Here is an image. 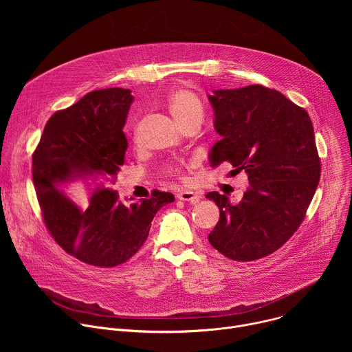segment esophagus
I'll return each instance as SVG.
<instances>
[{"mask_svg": "<svg viewBox=\"0 0 352 352\" xmlns=\"http://www.w3.org/2000/svg\"><path fill=\"white\" fill-rule=\"evenodd\" d=\"M177 197L179 200H184V202H190L192 205L197 204L200 200V195L197 192H193V190H182V192H178L177 193Z\"/></svg>", "mask_w": 352, "mask_h": 352, "instance_id": "34e87169", "label": "esophagus"}]
</instances>
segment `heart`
<instances>
[{
  "label": "heart",
  "instance_id": "heart-1",
  "mask_svg": "<svg viewBox=\"0 0 352 352\" xmlns=\"http://www.w3.org/2000/svg\"><path fill=\"white\" fill-rule=\"evenodd\" d=\"M166 106L174 120L185 126L188 124H199L204 120V109L197 97L186 89L173 90L166 100ZM170 175H179V168L177 166H168L166 168Z\"/></svg>",
  "mask_w": 352,
  "mask_h": 352
}]
</instances>
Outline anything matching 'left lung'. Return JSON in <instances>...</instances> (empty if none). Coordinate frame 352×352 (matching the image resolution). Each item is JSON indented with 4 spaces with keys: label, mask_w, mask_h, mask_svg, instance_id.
<instances>
[{
    "label": "left lung",
    "mask_w": 352,
    "mask_h": 352,
    "mask_svg": "<svg viewBox=\"0 0 352 352\" xmlns=\"http://www.w3.org/2000/svg\"><path fill=\"white\" fill-rule=\"evenodd\" d=\"M214 129L212 167L228 162L243 170L249 186L239 204L209 192L220 220L209 242L236 262L265 258L302 223L320 178V160L308 113L284 94L261 85L220 89L208 96Z\"/></svg>",
    "instance_id": "obj_1"
}]
</instances>
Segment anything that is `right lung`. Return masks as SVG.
Instances as JSON below:
<instances>
[{
  "mask_svg": "<svg viewBox=\"0 0 352 352\" xmlns=\"http://www.w3.org/2000/svg\"><path fill=\"white\" fill-rule=\"evenodd\" d=\"M132 102L131 90L121 87L85 94L52 116L33 153V182L50 234L91 266L114 267L131 259L156 213L175 199L153 190L150 199L122 204L114 190L125 163L122 129Z\"/></svg>",
  "mask_w": 352,
  "mask_h": 352,
  "instance_id": "1",
  "label": "right lung"
}]
</instances>
